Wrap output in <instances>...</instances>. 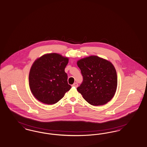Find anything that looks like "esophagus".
<instances>
[{"label":"esophagus","instance_id":"1","mask_svg":"<svg viewBox=\"0 0 147 147\" xmlns=\"http://www.w3.org/2000/svg\"><path fill=\"white\" fill-rule=\"evenodd\" d=\"M73 86H74V87H78V83H76V82H75V83H74L73 84Z\"/></svg>","mask_w":147,"mask_h":147}]
</instances>
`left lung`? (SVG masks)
<instances>
[{"mask_svg": "<svg viewBox=\"0 0 147 147\" xmlns=\"http://www.w3.org/2000/svg\"><path fill=\"white\" fill-rule=\"evenodd\" d=\"M83 81L77 88L83 98L94 106L102 105L113 97L117 87V76L113 65L96 56L78 61Z\"/></svg>", "mask_w": 147, "mask_h": 147, "instance_id": "left-lung-1", "label": "left lung"}]
</instances>
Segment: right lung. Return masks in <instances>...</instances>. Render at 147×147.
<instances>
[{
	"label": "right lung",
	"mask_w": 147,
	"mask_h": 147,
	"mask_svg": "<svg viewBox=\"0 0 147 147\" xmlns=\"http://www.w3.org/2000/svg\"><path fill=\"white\" fill-rule=\"evenodd\" d=\"M68 59L56 53L46 54L36 60L31 68L29 82L36 98L46 104H54L71 89L65 68Z\"/></svg>",
	"instance_id": "add662e5"
}]
</instances>
